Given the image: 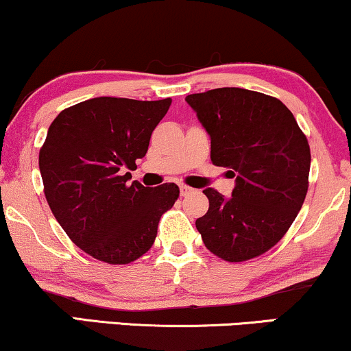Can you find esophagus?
<instances>
[{
	"label": "esophagus",
	"mask_w": 351,
	"mask_h": 351,
	"mask_svg": "<svg viewBox=\"0 0 351 351\" xmlns=\"http://www.w3.org/2000/svg\"><path fill=\"white\" fill-rule=\"evenodd\" d=\"M195 190L192 189V186H189V185H180V195L182 197H186V195H190V193H193Z\"/></svg>",
	"instance_id": "1"
}]
</instances>
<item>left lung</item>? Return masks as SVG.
Instances as JSON below:
<instances>
[{
	"instance_id": "8db88e82",
	"label": "left lung",
	"mask_w": 351,
	"mask_h": 351,
	"mask_svg": "<svg viewBox=\"0 0 351 351\" xmlns=\"http://www.w3.org/2000/svg\"><path fill=\"white\" fill-rule=\"evenodd\" d=\"M185 101L211 136L213 165L235 177L230 198L203 190L209 208L195 222L203 243L229 263L261 256L303 206L311 165L306 135L290 109L265 93L226 86Z\"/></svg>"
}]
</instances>
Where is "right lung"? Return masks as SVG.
I'll return each mask as SVG.
<instances>
[{"label":"right lung","mask_w":351,"mask_h":351,"mask_svg":"<svg viewBox=\"0 0 351 351\" xmlns=\"http://www.w3.org/2000/svg\"><path fill=\"white\" fill-rule=\"evenodd\" d=\"M171 103L92 98L49 125L38 156L45 197L72 242L98 261L129 265L147 253L179 198L176 184H127Z\"/></svg>","instance_id":"right-lung-1"}]
</instances>
